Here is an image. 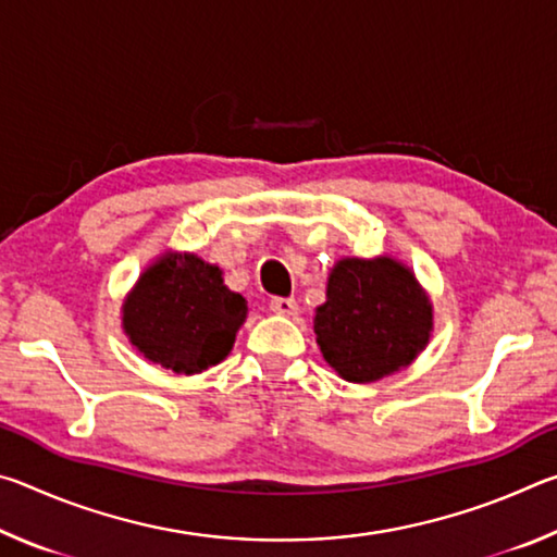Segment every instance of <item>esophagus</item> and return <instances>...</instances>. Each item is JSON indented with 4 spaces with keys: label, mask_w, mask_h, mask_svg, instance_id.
<instances>
[{
    "label": "esophagus",
    "mask_w": 557,
    "mask_h": 557,
    "mask_svg": "<svg viewBox=\"0 0 557 557\" xmlns=\"http://www.w3.org/2000/svg\"><path fill=\"white\" fill-rule=\"evenodd\" d=\"M270 309L282 317H295L299 312V305H297V299H292V297H272Z\"/></svg>",
    "instance_id": "1"
}]
</instances>
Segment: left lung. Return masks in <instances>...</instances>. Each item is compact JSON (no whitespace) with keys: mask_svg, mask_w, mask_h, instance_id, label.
Wrapping results in <instances>:
<instances>
[{"mask_svg":"<svg viewBox=\"0 0 557 557\" xmlns=\"http://www.w3.org/2000/svg\"><path fill=\"white\" fill-rule=\"evenodd\" d=\"M432 305L412 270L388 256L338 260L317 307L324 361L351 383H373L410 366L430 342Z\"/></svg>","mask_w":557,"mask_h":557,"instance_id":"1","label":"left lung"}]
</instances>
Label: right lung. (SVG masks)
<instances>
[{"instance_id":"right-lung-1","label":"right lung","mask_w":557,"mask_h":557,"mask_svg":"<svg viewBox=\"0 0 557 557\" xmlns=\"http://www.w3.org/2000/svg\"><path fill=\"white\" fill-rule=\"evenodd\" d=\"M221 275L194 252H164L122 305L132 346L174 373L194 375L221 363L248 314V301Z\"/></svg>"}]
</instances>
